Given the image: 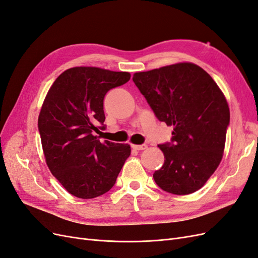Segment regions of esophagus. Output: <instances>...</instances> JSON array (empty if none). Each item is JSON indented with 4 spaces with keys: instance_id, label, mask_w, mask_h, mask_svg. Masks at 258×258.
Segmentation results:
<instances>
[{
    "instance_id": "obj_1",
    "label": "esophagus",
    "mask_w": 258,
    "mask_h": 258,
    "mask_svg": "<svg viewBox=\"0 0 258 258\" xmlns=\"http://www.w3.org/2000/svg\"><path fill=\"white\" fill-rule=\"evenodd\" d=\"M132 148H135L137 151H143L145 148H147L146 144H140V145H132Z\"/></svg>"
}]
</instances>
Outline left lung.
<instances>
[{"instance_id": "left-lung-1", "label": "left lung", "mask_w": 258, "mask_h": 258, "mask_svg": "<svg viewBox=\"0 0 258 258\" xmlns=\"http://www.w3.org/2000/svg\"><path fill=\"white\" fill-rule=\"evenodd\" d=\"M156 117L173 126L171 142L159 144L163 166L153 177L162 190L200 189L222 160L229 126L228 103L204 69L183 62L132 77Z\"/></svg>"}]
</instances>
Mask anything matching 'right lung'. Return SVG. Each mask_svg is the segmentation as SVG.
<instances>
[{"label":"right lung","mask_w":258,"mask_h":258,"mask_svg":"<svg viewBox=\"0 0 258 258\" xmlns=\"http://www.w3.org/2000/svg\"><path fill=\"white\" fill-rule=\"evenodd\" d=\"M129 80L128 72L76 67L57 77L44 100L38 131L46 163L77 198L91 199L107 192L130 156V145L100 142L93 136L105 129L106 92Z\"/></svg>","instance_id":"obj_1"}]
</instances>
